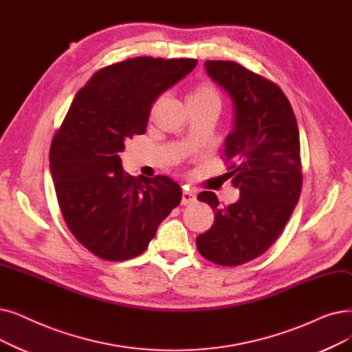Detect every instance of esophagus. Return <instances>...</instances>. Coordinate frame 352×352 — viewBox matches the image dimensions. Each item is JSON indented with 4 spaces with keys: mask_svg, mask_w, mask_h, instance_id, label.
Here are the masks:
<instances>
[{
    "mask_svg": "<svg viewBox=\"0 0 352 352\" xmlns=\"http://www.w3.org/2000/svg\"><path fill=\"white\" fill-rule=\"evenodd\" d=\"M195 201V192L191 190H184L182 191V197H181V204L187 206V204H192Z\"/></svg>",
    "mask_w": 352,
    "mask_h": 352,
    "instance_id": "34e87169",
    "label": "esophagus"
}]
</instances>
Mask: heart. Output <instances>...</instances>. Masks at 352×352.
<instances>
[{"mask_svg": "<svg viewBox=\"0 0 352 352\" xmlns=\"http://www.w3.org/2000/svg\"><path fill=\"white\" fill-rule=\"evenodd\" d=\"M188 108H214L220 109L221 95L217 86L210 80L197 83L187 96Z\"/></svg>", "mask_w": 352, "mask_h": 352, "instance_id": "heart-1", "label": "heart"}]
</instances>
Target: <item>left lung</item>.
Masks as SVG:
<instances>
[{
	"label": "left lung",
	"mask_w": 352,
	"mask_h": 352,
	"mask_svg": "<svg viewBox=\"0 0 352 352\" xmlns=\"http://www.w3.org/2000/svg\"><path fill=\"white\" fill-rule=\"evenodd\" d=\"M210 78L230 95L233 129L224 141V161L240 198L220 206L212 191L198 200L214 211L211 228L195 240L207 261L239 266L276 241L302 190L300 142L295 113L282 89L236 62L207 60Z\"/></svg>",
	"instance_id": "left-lung-1"
}]
</instances>
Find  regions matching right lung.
<instances>
[{
	"label": "right lung",
	"mask_w": 352,
	"mask_h": 352,
	"mask_svg": "<svg viewBox=\"0 0 352 352\" xmlns=\"http://www.w3.org/2000/svg\"><path fill=\"white\" fill-rule=\"evenodd\" d=\"M195 65L145 56L106 66L78 91L54 135L50 171L60 211L78 241L104 261L144 253L181 201L175 181L132 177L119 154L125 141L145 133L154 100Z\"/></svg>",
	"instance_id": "obj_1"
}]
</instances>
